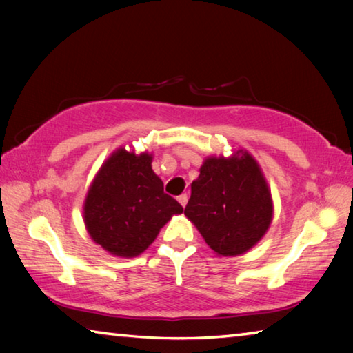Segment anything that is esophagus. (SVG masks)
Returning <instances> with one entry per match:
<instances>
[{
    "label": "esophagus",
    "instance_id": "obj_1",
    "mask_svg": "<svg viewBox=\"0 0 353 353\" xmlns=\"http://www.w3.org/2000/svg\"><path fill=\"white\" fill-rule=\"evenodd\" d=\"M177 201L181 202L182 207H185V205H187V202H188V194H187V193L181 194V196H179V198H177Z\"/></svg>",
    "mask_w": 353,
    "mask_h": 353
}]
</instances>
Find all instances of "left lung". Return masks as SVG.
Instances as JSON below:
<instances>
[{
  "instance_id": "1",
  "label": "left lung",
  "mask_w": 353,
  "mask_h": 353,
  "mask_svg": "<svg viewBox=\"0 0 353 353\" xmlns=\"http://www.w3.org/2000/svg\"><path fill=\"white\" fill-rule=\"evenodd\" d=\"M185 214L218 255L246 252L272 219L271 193L259 163L241 151L230 159H207L191 183Z\"/></svg>"
}]
</instances>
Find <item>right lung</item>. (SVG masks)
<instances>
[{
    "label": "right lung",
    "instance_id": "right-lung-1",
    "mask_svg": "<svg viewBox=\"0 0 353 353\" xmlns=\"http://www.w3.org/2000/svg\"><path fill=\"white\" fill-rule=\"evenodd\" d=\"M149 154L118 149L88 190L83 218L93 241L118 256H137L182 205L163 191Z\"/></svg>",
    "mask_w": 353,
    "mask_h": 353
}]
</instances>
